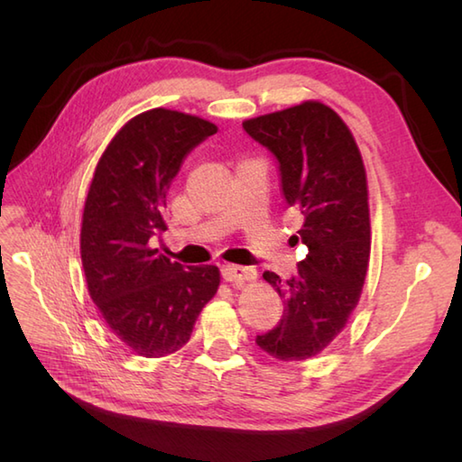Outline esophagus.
<instances>
[{
	"label": "esophagus",
	"instance_id": "esophagus-1",
	"mask_svg": "<svg viewBox=\"0 0 462 462\" xmlns=\"http://www.w3.org/2000/svg\"><path fill=\"white\" fill-rule=\"evenodd\" d=\"M220 272H222V278L230 283H244V282L256 280V270L248 266H234V263H226Z\"/></svg>",
	"mask_w": 462,
	"mask_h": 462
}]
</instances>
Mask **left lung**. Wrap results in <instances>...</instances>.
I'll list each match as a JSON object with an SVG mask.
<instances>
[{
  "mask_svg": "<svg viewBox=\"0 0 462 462\" xmlns=\"http://www.w3.org/2000/svg\"><path fill=\"white\" fill-rule=\"evenodd\" d=\"M242 126L278 161L283 200L301 214V228L290 242L308 246L288 280L263 273L280 293L283 316L256 343L278 361H303L337 337L361 296L371 250L365 169L346 123L321 103H301Z\"/></svg>",
  "mask_w": 462,
  "mask_h": 462,
  "instance_id": "8db88e82",
  "label": "left lung"
}]
</instances>
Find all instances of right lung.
<instances>
[{"label":"right lung","instance_id":"right-lung-1","mask_svg":"<svg viewBox=\"0 0 462 462\" xmlns=\"http://www.w3.org/2000/svg\"><path fill=\"white\" fill-rule=\"evenodd\" d=\"M216 131L208 121L169 109L134 116L106 146L87 194V288L115 336L144 357L180 349L218 290L216 266L184 268L154 248V238L166 232L174 176Z\"/></svg>","mask_w":462,"mask_h":462}]
</instances>
